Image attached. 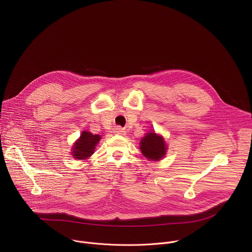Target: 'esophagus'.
Listing matches in <instances>:
<instances>
[{
  "label": "esophagus",
  "instance_id": "obj_1",
  "mask_svg": "<svg viewBox=\"0 0 252 252\" xmlns=\"http://www.w3.org/2000/svg\"><path fill=\"white\" fill-rule=\"evenodd\" d=\"M115 132H116L117 134H122V135H124V134H126V129H124V128L121 127V126H118V127H116Z\"/></svg>",
  "mask_w": 252,
  "mask_h": 252
}]
</instances>
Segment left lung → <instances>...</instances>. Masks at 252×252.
I'll return each mask as SVG.
<instances>
[{
	"label": "left lung",
	"instance_id": "obj_1",
	"mask_svg": "<svg viewBox=\"0 0 252 252\" xmlns=\"http://www.w3.org/2000/svg\"><path fill=\"white\" fill-rule=\"evenodd\" d=\"M140 151L149 159L158 160L165 155L166 146L161 136L150 132L140 140Z\"/></svg>",
	"mask_w": 252,
	"mask_h": 252
}]
</instances>
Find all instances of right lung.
<instances>
[{
	"instance_id": "right-lung-1",
	"label": "right lung",
	"mask_w": 252,
	"mask_h": 252,
	"mask_svg": "<svg viewBox=\"0 0 252 252\" xmlns=\"http://www.w3.org/2000/svg\"><path fill=\"white\" fill-rule=\"evenodd\" d=\"M100 139L98 134H93L89 131H83L81 137L73 148V156L77 159H86L94 154L96 143Z\"/></svg>"
}]
</instances>
